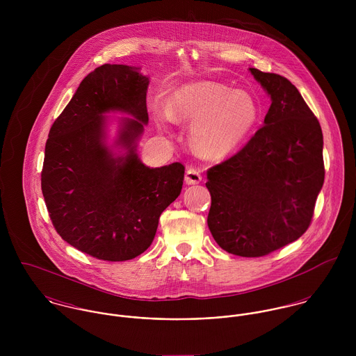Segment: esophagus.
<instances>
[{"mask_svg":"<svg viewBox=\"0 0 356 356\" xmlns=\"http://www.w3.org/2000/svg\"><path fill=\"white\" fill-rule=\"evenodd\" d=\"M202 181V174H200V171L197 170V168H195V167H189L188 170H186V172H185V182L188 184V185H196V184H199Z\"/></svg>","mask_w":356,"mask_h":356,"instance_id":"34e87169","label":"esophagus"}]
</instances>
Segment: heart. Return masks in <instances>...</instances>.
I'll use <instances>...</instances> for the list:
<instances>
[{
    "mask_svg": "<svg viewBox=\"0 0 356 356\" xmlns=\"http://www.w3.org/2000/svg\"><path fill=\"white\" fill-rule=\"evenodd\" d=\"M160 129L174 120L193 122L191 137L195 148L207 156L233 152L254 129L259 116L251 96L216 82L181 86L170 95L167 104L153 108Z\"/></svg>",
    "mask_w": 356,
    "mask_h": 356,
    "instance_id": "obj_1",
    "label": "heart"
}]
</instances>
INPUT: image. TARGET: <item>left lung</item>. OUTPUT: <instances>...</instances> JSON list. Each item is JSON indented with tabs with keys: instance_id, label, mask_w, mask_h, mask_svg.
<instances>
[{
	"instance_id": "obj_1",
	"label": "left lung",
	"mask_w": 356,
	"mask_h": 356,
	"mask_svg": "<svg viewBox=\"0 0 356 356\" xmlns=\"http://www.w3.org/2000/svg\"><path fill=\"white\" fill-rule=\"evenodd\" d=\"M271 99L248 144L207 171L208 227L229 254L259 257L308 229L325 179L318 119L286 78L250 68Z\"/></svg>"
}]
</instances>
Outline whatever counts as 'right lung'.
Returning <instances> with one entry per match:
<instances>
[{
    "mask_svg": "<svg viewBox=\"0 0 356 356\" xmlns=\"http://www.w3.org/2000/svg\"><path fill=\"white\" fill-rule=\"evenodd\" d=\"M149 78L140 68L104 64L79 85L54 120L45 145L41 188L60 237L100 260L123 261L152 244L161 212L181 193V163L151 168L137 154L148 123ZM108 111L129 113L115 143L106 145Z\"/></svg>",
    "mask_w": 356,
    "mask_h": 356,
    "instance_id": "1",
    "label": "right lung"
}]
</instances>
